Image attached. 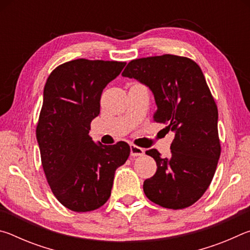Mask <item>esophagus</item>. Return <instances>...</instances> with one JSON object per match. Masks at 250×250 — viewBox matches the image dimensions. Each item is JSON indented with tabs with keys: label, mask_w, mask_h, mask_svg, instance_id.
<instances>
[{
	"label": "esophagus",
	"mask_w": 250,
	"mask_h": 250,
	"mask_svg": "<svg viewBox=\"0 0 250 250\" xmlns=\"http://www.w3.org/2000/svg\"><path fill=\"white\" fill-rule=\"evenodd\" d=\"M130 152L132 156H140L145 154V150L142 147L135 146V145H130Z\"/></svg>",
	"instance_id": "esophagus-1"
}]
</instances>
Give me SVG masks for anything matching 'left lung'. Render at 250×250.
Masks as SVG:
<instances>
[{
	"mask_svg": "<svg viewBox=\"0 0 250 250\" xmlns=\"http://www.w3.org/2000/svg\"><path fill=\"white\" fill-rule=\"evenodd\" d=\"M122 76L150 88L158 105L153 121L175 132L170 158L146 151L158 168L143 183L145 194L164 208L193 205L208 188L222 151L217 105L201 67L188 57L166 54L133 59Z\"/></svg>",
	"mask_w": 250,
	"mask_h": 250,
	"instance_id": "obj_1",
	"label": "left lung"
}]
</instances>
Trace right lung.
<instances>
[{"label":"right lung","mask_w":250,"mask_h":250,"mask_svg":"<svg viewBox=\"0 0 250 250\" xmlns=\"http://www.w3.org/2000/svg\"><path fill=\"white\" fill-rule=\"evenodd\" d=\"M125 62L79 58L57 66L44 87L36 138L42 167L55 197L74 211H91L111 195L113 177L130 146L96 145L89 134L104 88Z\"/></svg>","instance_id":"1"}]
</instances>
